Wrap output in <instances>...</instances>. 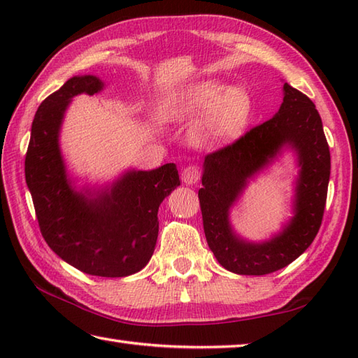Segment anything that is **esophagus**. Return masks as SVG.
Instances as JSON below:
<instances>
[{
  "label": "esophagus",
  "mask_w": 358,
  "mask_h": 358,
  "mask_svg": "<svg viewBox=\"0 0 358 358\" xmlns=\"http://www.w3.org/2000/svg\"><path fill=\"white\" fill-rule=\"evenodd\" d=\"M181 180H183L185 185H195L200 180V169L196 166H186L181 171Z\"/></svg>",
  "instance_id": "obj_1"
}]
</instances>
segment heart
<instances>
[{
    "instance_id": "1",
    "label": "heart",
    "mask_w": 358,
    "mask_h": 358,
    "mask_svg": "<svg viewBox=\"0 0 358 358\" xmlns=\"http://www.w3.org/2000/svg\"><path fill=\"white\" fill-rule=\"evenodd\" d=\"M206 112L195 126L194 136L200 143L231 138L246 124L250 98L245 89L229 87L217 81H199L173 92L163 104L166 120L180 123Z\"/></svg>"
}]
</instances>
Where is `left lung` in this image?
<instances>
[{
  "label": "left lung",
  "mask_w": 358,
  "mask_h": 358,
  "mask_svg": "<svg viewBox=\"0 0 358 358\" xmlns=\"http://www.w3.org/2000/svg\"><path fill=\"white\" fill-rule=\"evenodd\" d=\"M283 103L271 120L232 144L204 157L199 200L208 245L224 269L240 275H266L299 258L320 229L331 175V154L315 104L283 85ZM292 147L302 167L296 188V215L275 238L250 243L233 232L229 210L252 176Z\"/></svg>",
  "instance_id": "obj_1"
}]
</instances>
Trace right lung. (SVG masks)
Masks as SVG:
<instances>
[{"label": "right lung", "mask_w": 358, "mask_h": 358, "mask_svg": "<svg viewBox=\"0 0 358 358\" xmlns=\"http://www.w3.org/2000/svg\"><path fill=\"white\" fill-rule=\"evenodd\" d=\"M94 75L67 80L38 108L26 152V183L49 248L89 275L126 277L150 260L158 208L180 186L177 166L129 171L103 191H75L59 152V127L75 95L103 89Z\"/></svg>", "instance_id": "right-lung-1"}]
</instances>
